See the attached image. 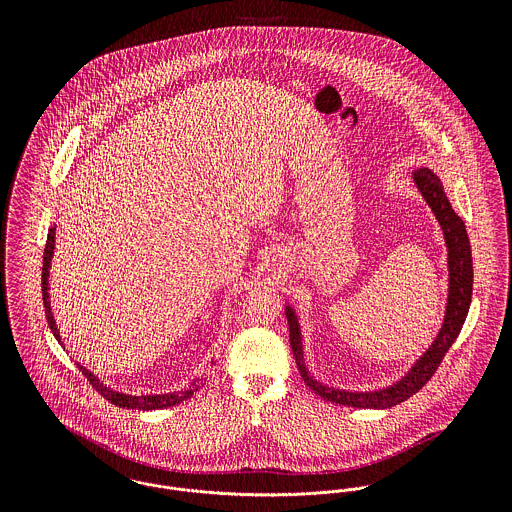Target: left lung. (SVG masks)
<instances>
[{
    "mask_svg": "<svg viewBox=\"0 0 512 512\" xmlns=\"http://www.w3.org/2000/svg\"><path fill=\"white\" fill-rule=\"evenodd\" d=\"M414 185L422 193L424 201L430 205L432 213L436 215L439 226L443 230V240L447 246V305L441 329L432 341V345L426 349V353L412 365V368L394 384L378 390H366V392H355V390H343L327 386L319 380H315L309 370L305 368L303 359V343H301V327L299 319L295 315L292 305H286V317L290 325V345H292L293 357L299 368V374L303 376L305 384L319 394L321 398L351 406V408H372V410H384L392 408L410 396H414L438 370L441 359L449 351V347L455 343L465 317L469 313L471 305V293H473V260H471V244L465 230L463 220L455 215L451 209L449 199L445 197L443 185L438 175L430 171L428 167H420L412 173Z\"/></svg>",
    "mask_w": 512,
    "mask_h": 512,
    "instance_id": "1",
    "label": "left lung"
}]
</instances>
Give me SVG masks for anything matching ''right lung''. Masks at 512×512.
<instances>
[{
	"instance_id": "1",
	"label": "right lung",
	"mask_w": 512,
	"mask_h": 512,
	"mask_svg": "<svg viewBox=\"0 0 512 512\" xmlns=\"http://www.w3.org/2000/svg\"><path fill=\"white\" fill-rule=\"evenodd\" d=\"M55 230L57 226H49V234H47V244H45V254H43V274H41V288H43V303H45V317H47V323L55 335V339L63 345L61 341V333L57 329V321L53 317V311H51V297H49V270H51V260H53V254H55ZM76 366L82 370V374L90 380V384L112 404L120 406V408H132V410H161V408H169V406H175L187 398H191L201 384L197 382H191L189 386H183L179 390H173V392H165V394H142V396H132V394H126V392H118L110 386H106L94 372H90L86 366Z\"/></svg>"
}]
</instances>
